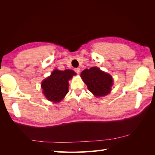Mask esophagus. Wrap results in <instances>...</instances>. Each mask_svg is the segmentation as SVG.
I'll list each match as a JSON object with an SVG mask.
<instances>
[{
	"label": "esophagus",
	"mask_w": 155,
	"mask_h": 155,
	"mask_svg": "<svg viewBox=\"0 0 155 155\" xmlns=\"http://www.w3.org/2000/svg\"><path fill=\"white\" fill-rule=\"evenodd\" d=\"M74 71L77 72V74H80V72H81V69L79 68H75L74 69Z\"/></svg>",
	"instance_id": "34e87169"
}]
</instances>
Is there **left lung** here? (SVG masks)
Instances as JSON below:
<instances>
[{
    "label": "left lung",
    "instance_id": "obj_1",
    "mask_svg": "<svg viewBox=\"0 0 155 155\" xmlns=\"http://www.w3.org/2000/svg\"><path fill=\"white\" fill-rule=\"evenodd\" d=\"M81 77L84 83L87 84L88 89L95 97L106 96L111 91L113 84L111 75L102 71L98 67L86 68L81 72Z\"/></svg>",
    "mask_w": 155,
    "mask_h": 155
}]
</instances>
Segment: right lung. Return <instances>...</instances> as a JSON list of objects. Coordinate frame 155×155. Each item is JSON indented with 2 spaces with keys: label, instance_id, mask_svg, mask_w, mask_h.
Instances as JSON below:
<instances>
[{
  "label": "right lung",
  "instance_id": "1",
  "mask_svg": "<svg viewBox=\"0 0 155 155\" xmlns=\"http://www.w3.org/2000/svg\"><path fill=\"white\" fill-rule=\"evenodd\" d=\"M76 74L74 71L70 69L64 71L54 69L41 83L42 93L45 97L54 103L61 101L68 93V81Z\"/></svg>",
  "mask_w": 155,
  "mask_h": 155
}]
</instances>
